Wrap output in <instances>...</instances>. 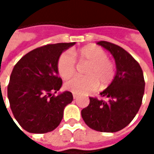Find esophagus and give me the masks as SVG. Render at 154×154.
Instances as JSON below:
<instances>
[{
  "instance_id": "1",
  "label": "esophagus",
  "mask_w": 154,
  "mask_h": 154,
  "mask_svg": "<svg viewBox=\"0 0 154 154\" xmlns=\"http://www.w3.org/2000/svg\"><path fill=\"white\" fill-rule=\"evenodd\" d=\"M73 98H74V99H76V98H78V95H76V94H73Z\"/></svg>"
}]
</instances>
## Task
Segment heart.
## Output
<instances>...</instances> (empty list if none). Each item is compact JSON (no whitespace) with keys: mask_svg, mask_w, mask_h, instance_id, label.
<instances>
[{"mask_svg":"<svg viewBox=\"0 0 154 154\" xmlns=\"http://www.w3.org/2000/svg\"><path fill=\"white\" fill-rule=\"evenodd\" d=\"M74 55L80 62L89 65L85 71L86 77H74L67 80L65 88L76 94H82L97 89L98 84L101 87L108 86L115 75L113 63L108 60L106 52L96 45H88ZM75 58L70 51H65L57 62V70L60 76L68 79L75 72Z\"/></svg>","mask_w":154,"mask_h":154,"instance_id":"b5f03b06","label":"heart"}]
</instances>
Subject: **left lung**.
Returning <instances> with one entry per match:
<instances>
[{
    "label": "left lung",
    "instance_id": "left-lung-1",
    "mask_svg": "<svg viewBox=\"0 0 154 154\" xmlns=\"http://www.w3.org/2000/svg\"><path fill=\"white\" fill-rule=\"evenodd\" d=\"M114 57L116 72L113 80L99 94L89 98V105L81 116L89 128L99 132L114 133L128 125L139 111L145 90L140 64L122 47L106 41L97 43Z\"/></svg>",
    "mask_w": 154,
    "mask_h": 154
}]
</instances>
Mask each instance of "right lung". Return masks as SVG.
<instances>
[{"instance_id": "right-lung-1", "label": "right lung", "mask_w": 154, "mask_h": 154, "mask_svg": "<svg viewBox=\"0 0 154 154\" xmlns=\"http://www.w3.org/2000/svg\"><path fill=\"white\" fill-rule=\"evenodd\" d=\"M75 45H47L30 51L16 63L10 76L8 97L16 121L27 132L45 134L58 127L73 94L60 90L57 62L63 51Z\"/></svg>"}]
</instances>
